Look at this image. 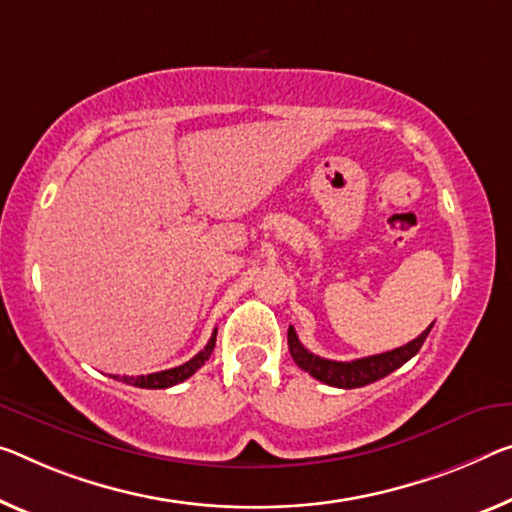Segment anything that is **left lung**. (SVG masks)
<instances>
[{"instance_id": "8db88e82", "label": "left lung", "mask_w": 512, "mask_h": 512, "mask_svg": "<svg viewBox=\"0 0 512 512\" xmlns=\"http://www.w3.org/2000/svg\"><path fill=\"white\" fill-rule=\"evenodd\" d=\"M432 325L423 332L421 336H416L414 341L407 345H400L396 350L382 352V355H373V357H364V359H355V361H332V359H322L318 355H313L304 348L297 338L295 329L288 327V348L290 355H293L295 364L306 371L309 375L316 377V380L329 384V387H338V389H357V387H366V384L382 380L389 373L396 371L410 361L416 352L421 350L423 341H426L430 334Z\"/></svg>"}]
</instances>
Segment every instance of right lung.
<instances>
[{
	"label": "right lung",
	"instance_id": "obj_1",
	"mask_svg": "<svg viewBox=\"0 0 512 512\" xmlns=\"http://www.w3.org/2000/svg\"><path fill=\"white\" fill-rule=\"evenodd\" d=\"M215 341H217V332H212L208 345L199 352V355H194L190 361H185V364H180L176 368H169V371H160V373H151V375H137V377H119V375H112V377H114V380H123V382H128V384H132V387H139V389L174 387V384L187 380V377H192L203 364H206L208 357L212 355V350H215Z\"/></svg>",
	"mask_w": 512,
	"mask_h": 512
}]
</instances>
